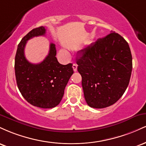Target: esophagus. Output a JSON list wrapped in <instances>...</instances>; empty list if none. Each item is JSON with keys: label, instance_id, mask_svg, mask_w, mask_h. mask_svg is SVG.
<instances>
[{"label": "esophagus", "instance_id": "34e87169", "mask_svg": "<svg viewBox=\"0 0 146 146\" xmlns=\"http://www.w3.org/2000/svg\"><path fill=\"white\" fill-rule=\"evenodd\" d=\"M73 71L75 72H76L78 71V65L76 64H73Z\"/></svg>", "mask_w": 146, "mask_h": 146}]
</instances>
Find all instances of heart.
Masks as SVG:
<instances>
[{
	"label": "heart",
	"mask_w": 146,
	"mask_h": 146,
	"mask_svg": "<svg viewBox=\"0 0 146 146\" xmlns=\"http://www.w3.org/2000/svg\"><path fill=\"white\" fill-rule=\"evenodd\" d=\"M62 53H66V52H65L64 51V50H62Z\"/></svg>",
	"instance_id": "obj_1"
}]
</instances>
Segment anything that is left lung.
Wrapping results in <instances>:
<instances>
[{"label":"left lung","mask_w":146,"mask_h":146,"mask_svg":"<svg viewBox=\"0 0 146 146\" xmlns=\"http://www.w3.org/2000/svg\"><path fill=\"white\" fill-rule=\"evenodd\" d=\"M78 71L87 104L104 108L121 98L130 82L132 58L128 43L111 31L78 51Z\"/></svg>","instance_id":"left-lung-1"}]
</instances>
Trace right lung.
Returning <instances> with one entry per match:
<instances>
[{
  "label": "right lung",
  "instance_id": "1",
  "mask_svg": "<svg viewBox=\"0 0 146 146\" xmlns=\"http://www.w3.org/2000/svg\"><path fill=\"white\" fill-rule=\"evenodd\" d=\"M46 29L39 27L21 40L15 57V75L20 92L34 106L52 108L60 104L65 87L73 73L71 63L61 64L56 58V45L50 44L48 56L39 64L29 62L25 56L27 42L33 37L44 36Z\"/></svg>",
  "mask_w": 146,
  "mask_h": 146
}]
</instances>
